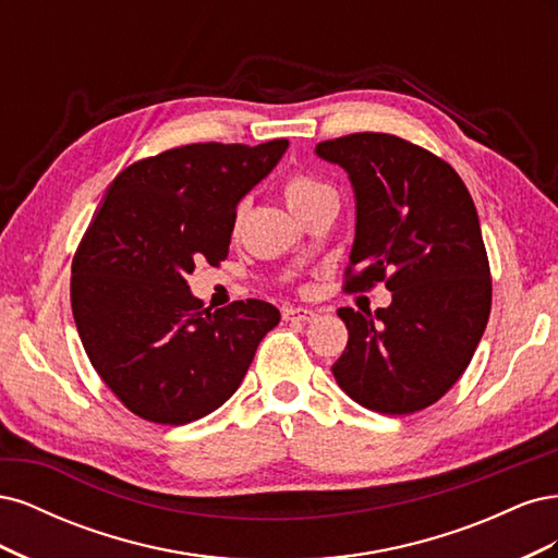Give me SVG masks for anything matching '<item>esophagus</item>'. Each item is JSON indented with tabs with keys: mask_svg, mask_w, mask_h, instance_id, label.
Listing matches in <instances>:
<instances>
[{
	"mask_svg": "<svg viewBox=\"0 0 558 558\" xmlns=\"http://www.w3.org/2000/svg\"><path fill=\"white\" fill-rule=\"evenodd\" d=\"M283 318L286 320H302V324H310V320L316 318V312L307 310V307H286L283 310Z\"/></svg>",
	"mask_w": 558,
	"mask_h": 558,
	"instance_id": "1",
	"label": "esophagus"
}]
</instances>
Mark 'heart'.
<instances>
[{
  "label": "heart",
  "instance_id": "1",
  "mask_svg": "<svg viewBox=\"0 0 558 558\" xmlns=\"http://www.w3.org/2000/svg\"><path fill=\"white\" fill-rule=\"evenodd\" d=\"M281 191H283V197H286V202H289V207L293 211H300L302 207H307L310 202H314L316 197H320L324 193H330L328 185L324 181H318L310 172H291L289 177H286ZM240 216H242V209H238V214H234V226L240 223Z\"/></svg>",
  "mask_w": 558,
  "mask_h": 558
}]
</instances>
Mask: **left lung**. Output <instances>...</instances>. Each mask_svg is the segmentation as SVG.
Segmentation results:
<instances>
[{"mask_svg": "<svg viewBox=\"0 0 558 558\" xmlns=\"http://www.w3.org/2000/svg\"><path fill=\"white\" fill-rule=\"evenodd\" d=\"M316 154L344 167L356 193L344 291L384 281L393 293L375 316L337 310L349 342L332 375L373 412L426 410L465 373L492 314L475 202L449 162L396 134L353 132Z\"/></svg>", "mask_w": 558, "mask_h": 558, "instance_id": "8db88e82", "label": "left lung"}]
</instances>
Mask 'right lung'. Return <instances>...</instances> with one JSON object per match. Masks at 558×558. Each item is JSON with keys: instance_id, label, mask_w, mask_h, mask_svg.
<instances>
[{"instance_id": "1", "label": "right lung", "mask_w": 558, "mask_h": 558, "mask_svg": "<svg viewBox=\"0 0 558 558\" xmlns=\"http://www.w3.org/2000/svg\"><path fill=\"white\" fill-rule=\"evenodd\" d=\"M286 146L185 144L111 181L74 253L72 312L97 375L132 414L165 426L207 416L279 324L263 300L202 310L185 277L228 258L238 202Z\"/></svg>"}]
</instances>
